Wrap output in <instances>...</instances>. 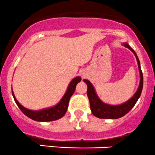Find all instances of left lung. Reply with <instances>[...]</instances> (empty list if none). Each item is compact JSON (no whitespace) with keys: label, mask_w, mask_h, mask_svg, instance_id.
<instances>
[{"label":"left lung","mask_w":155,"mask_h":155,"mask_svg":"<svg viewBox=\"0 0 155 155\" xmlns=\"http://www.w3.org/2000/svg\"><path fill=\"white\" fill-rule=\"evenodd\" d=\"M124 47L130 49L136 58V61L138 63V67L139 70V76H140V82H139V88L137 91L135 93L134 95L129 99L127 101L117 105H111L109 104H106L102 101L96 93L95 89L91 82L87 79H83L84 82L86 83L87 87V95H88V100L90 103V108H91V113L97 117L101 119H118L127 114L132 108L134 107L137 101L139 100V97L142 93V88H143V75H142V70L139 60L138 58L137 54L135 51L127 43H123Z\"/></svg>","instance_id":"left-lung-1"}]
</instances>
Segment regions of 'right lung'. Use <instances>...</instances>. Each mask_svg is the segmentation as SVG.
Segmentation results:
<instances>
[{"instance_id": "add662e5", "label": "right lung", "mask_w": 155, "mask_h": 155, "mask_svg": "<svg viewBox=\"0 0 155 155\" xmlns=\"http://www.w3.org/2000/svg\"><path fill=\"white\" fill-rule=\"evenodd\" d=\"M81 79H81L80 76H76L70 82L65 94L56 105L51 107L39 110H32L25 108L16 100L13 90H12V94H13V97L14 98L15 102L19 107V109L21 110V111L30 119L38 121V122H49V121L57 120L61 119L65 115L67 108H68L70 97L74 93L76 85L80 82Z\"/></svg>"}]
</instances>
